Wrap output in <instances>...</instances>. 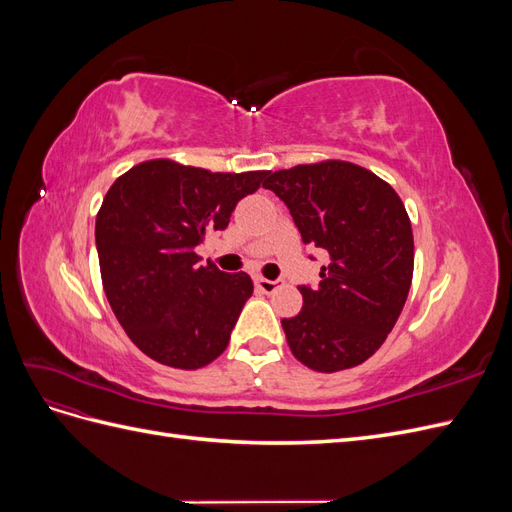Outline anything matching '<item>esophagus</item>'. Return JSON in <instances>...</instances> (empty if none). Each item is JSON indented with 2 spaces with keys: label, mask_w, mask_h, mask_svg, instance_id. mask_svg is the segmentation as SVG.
Masks as SVG:
<instances>
[{
  "label": "esophagus",
  "mask_w": 512,
  "mask_h": 512,
  "mask_svg": "<svg viewBox=\"0 0 512 512\" xmlns=\"http://www.w3.org/2000/svg\"><path fill=\"white\" fill-rule=\"evenodd\" d=\"M282 284L280 282H273V280H265V277H256V288L260 290V292H265V294H273L277 288H280Z\"/></svg>",
  "instance_id": "1"
}]
</instances>
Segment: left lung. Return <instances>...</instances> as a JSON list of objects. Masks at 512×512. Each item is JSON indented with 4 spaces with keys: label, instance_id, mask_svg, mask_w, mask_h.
Here are the masks:
<instances>
[{
    "label": "left lung",
    "instance_id": "1",
    "mask_svg": "<svg viewBox=\"0 0 512 512\" xmlns=\"http://www.w3.org/2000/svg\"><path fill=\"white\" fill-rule=\"evenodd\" d=\"M262 185L284 200L303 243L331 260L318 288H299L301 312L282 320L292 354L322 374L365 363L393 331L412 284L404 203L384 179L344 160L275 170Z\"/></svg>",
    "mask_w": 512,
    "mask_h": 512
}]
</instances>
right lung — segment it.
<instances>
[{"mask_svg":"<svg viewBox=\"0 0 512 512\" xmlns=\"http://www.w3.org/2000/svg\"><path fill=\"white\" fill-rule=\"evenodd\" d=\"M269 173H211L156 158L132 166L106 192L96 218L102 288L149 359L198 369L226 350L254 284L243 271L200 265L196 245L205 232L224 230Z\"/></svg>","mask_w":512,"mask_h":512,"instance_id":"add662e5","label":"right lung"}]
</instances>
